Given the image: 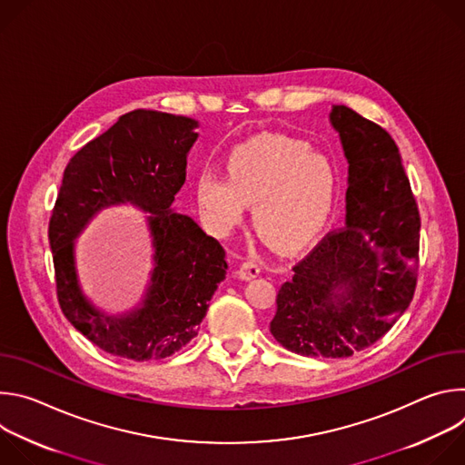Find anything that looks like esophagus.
I'll return each instance as SVG.
<instances>
[{"label": "esophagus", "instance_id": "1", "mask_svg": "<svg viewBox=\"0 0 465 465\" xmlns=\"http://www.w3.org/2000/svg\"><path fill=\"white\" fill-rule=\"evenodd\" d=\"M259 272H261L259 262L255 259H246L239 269V278L241 280H253V278L259 276Z\"/></svg>", "mask_w": 465, "mask_h": 465}]
</instances>
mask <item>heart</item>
<instances>
[{
  "mask_svg": "<svg viewBox=\"0 0 465 465\" xmlns=\"http://www.w3.org/2000/svg\"><path fill=\"white\" fill-rule=\"evenodd\" d=\"M335 191L331 162L302 140L264 134L235 147L228 158V182L203 173L196 201L217 230L241 221L252 206L255 232L272 246L291 250L307 241L323 221Z\"/></svg>",
  "mask_w": 465,
  "mask_h": 465,
  "instance_id": "1",
  "label": "heart"
}]
</instances>
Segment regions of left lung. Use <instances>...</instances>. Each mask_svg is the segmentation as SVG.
<instances>
[{
    "mask_svg": "<svg viewBox=\"0 0 465 465\" xmlns=\"http://www.w3.org/2000/svg\"><path fill=\"white\" fill-rule=\"evenodd\" d=\"M331 123L350 162L346 226L294 262L271 333L298 355L344 359L373 346L411 305L421 219L388 132L344 104Z\"/></svg>",
    "mask_w": 465,
    "mask_h": 465,
    "instance_id": "left-lung-1",
    "label": "left lung"
}]
</instances>
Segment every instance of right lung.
Listing matches in <instances>:
<instances>
[{
	"mask_svg": "<svg viewBox=\"0 0 465 465\" xmlns=\"http://www.w3.org/2000/svg\"><path fill=\"white\" fill-rule=\"evenodd\" d=\"M196 121L134 110L68 163L49 219L56 298L64 316L103 351L130 361H160L183 350L198 333L226 252L191 217L171 212L185 182ZM130 200L151 211L157 267L144 307L124 319L95 312L76 285L73 237L101 207Z\"/></svg>",
	"mask_w": 465,
	"mask_h": 465,
	"instance_id": "obj_1",
	"label": "right lung"
}]
</instances>
